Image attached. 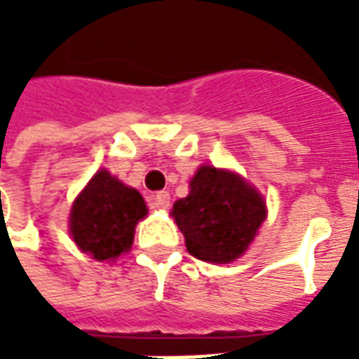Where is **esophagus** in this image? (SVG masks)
Here are the masks:
<instances>
[{
	"label": "esophagus",
	"mask_w": 359,
	"mask_h": 359,
	"mask_svg": "<svg viewBox=\"0 0 359 359\" xmlns=\"http://www.w3.org/2000/svg\"><path fill=\"white\" fill-rule=\"evenodd\" d=\"M169 203H171V196H169V192L161 190V192H156V194H154V205H156V208L167 210Z\"/></svg>",
	"instance_id": "obj_1"
}]
</instances>
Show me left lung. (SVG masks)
Listing matches in <instances>:
<instances>
[{
  "label": "left lung",
  "instance_id": "1",
  "mask_svg": "<svg viewBox=\"0 0 359 359\" xmlns=\"http://www.w3.org/2000/svg\"><path fill=\"white\" fill-rule=\"evenodd\" d=\"M172 217L192 256L229 264L254 241L265 219V203L238 175L205 165L190 182V194L175 202Z\"/></svg>",
  "mask_w": 359,
  "mask_h": 359
}]
</instances>
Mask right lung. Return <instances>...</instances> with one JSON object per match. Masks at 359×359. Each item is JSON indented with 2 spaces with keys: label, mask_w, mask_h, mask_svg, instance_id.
<instances>
[{
  "label": "right lung",
  "mask_w": 359,
  "mask_h": 359,
  "mask_svg": "<svg viewBox=\"0 0 359 359\" xmlns=\"http://www.w3.org/2000/svg\"><path fill=\"white\" fill-rule=\"evenodd\" d=\"M148 213L140 192L107 171L95 172L71 211L76 246L97 262H115L133 246L134 226Z\"/></svg>",
  "instance_id": "add662e5"
}]
</instances>
